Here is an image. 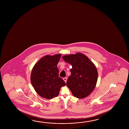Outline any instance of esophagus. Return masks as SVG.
I'll list each match as a JSON object with an SVG mask.
<instances>
[{
	"label": "esophagus",
	"instance_id": "1",
	"mask_svg": "<svg viewBox=\"0 0 129 129\" xmlns=\"http://www.w3.org/2000/svg\"><path fill=\"white\" fill-rule=\"evenodd\" d=\"M63 80H64V81H65L66 83L67 82V78H66V77H64V78H63Z\"/></svg>",
	"mask_w": 129,
	"mask_h": 129
}]
</instances>
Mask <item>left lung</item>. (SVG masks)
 Returning <instances> with one entry per match:
<instances>
[{
  "label": "left lung",
  "instance_id": "1",
  "mask_svg": "<svg viewBox=\"0 0 129 129\" xmlns=\"http://www.w3.org/2000/svg\"><path fill=\"white\" fill-rule=\"evenodd\" d=\"M62 58L72 67L67 85L73 95L78 99H84L90 95L97 82L98 73L95 65L81 53L64 55Z\"/></svg>",
  "mask_w": 129,
  "mask_h": 129
}]
</instances>
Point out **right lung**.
Listing matches in <instances>:
<instances>
[{"mask_svg":"<svg viewBox=\"0 0 129 129\" xmlns=\"http://www.w3.org/2000/svg\"><path fill=\"white\" fill-rule=\"evenodd\" d=\"M61 54L46 55L35 64L32 69L30 80L39 95L47 99H52L59 94L65 81L59 77L57 64Z\"/></svg>","mask_w":129,"mask_h":129,"instance_id":"1","label":"right lung"}]
</instances>
